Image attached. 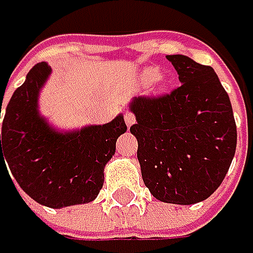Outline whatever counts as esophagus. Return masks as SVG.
<instances>
[{
	"mask_svg": "<svg viewBox=\"0 0 253 253\" xmlns=\"http://www.w3.org/2000/svg\"><path fill=\"white\" fill-rule=\"evenodd\" d=\"M124 121H126V124H127V127H130V126L135 124L136 118H135V115L132 112H126L124 114Z\"/></svg>",
	"mask_w": 253,
	"mask_h": 253,
	"instance_id": "1",
	"label": "esophagus"
}]
</instances>
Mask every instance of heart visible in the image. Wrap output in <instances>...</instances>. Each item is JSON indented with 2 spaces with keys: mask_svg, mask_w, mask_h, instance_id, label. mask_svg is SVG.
Returning a JSON list of instances; mask_svg holds the SVG:
<instances>
[{
  "mask_svg": "<svg viewBox=\"0 0 253 253\" xmlns=\"http://www.w3.org/2000/svg\"><path fill=\"white\" fill-rule=\"evenodd\" d=\"M138 78H139V82H142V84H151L154 80L155 82L153 83L154 84V91L157 94L167 93L171 86V78L164 73L159 75V69H156V67H144L139 72Z\"/></svg>",
  "mask_w": 253,
  "mask_h": 253,
  "instance_id": "1",
  "label": "heart"
}]
</instances>
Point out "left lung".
Masks as SVG:
<instances>
[{"mask_svg": "<svg viewBox=\"0 0 253 253\" xmlns=\"http://www.w3.org/2000/svg\"><path fill=\"white\" fill-rule=\"evenodd\" d=\"M181 85L164 97H135L138 160L156 200L190 206L220 186L236 154L237 127L216 72L186 55H167Z\"/></svg>", "mask_w": 253, "mask_h": 253, "instance_id": "1", "label": "left lung"}]
</instances>
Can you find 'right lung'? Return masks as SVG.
Instances as JSON below:
<instances>
[{
    "label": "right lung",
    "instance_id": "1",
    "mask_svg": "<svg viewBox=\"0 0 253 253\" xmlns=\"http://www.w3.org/2000/svg\"><path fill=\"white\" fill-rule=\"evenodd\" d=\"M50 73L46 63L36 64L13 93L2 120L0 169L7 162L17 184L36 203L64 209L96 200L105 181V167L127 126L118 114L106 124L75 130L53 127L39 108Z\"/></svg>",
    "mask_w": 253,
    "mask_h": 253
}]
</instances>
